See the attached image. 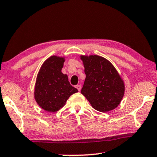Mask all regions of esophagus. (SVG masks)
I'll return each mask as SVG.
<instances>
[{
    "label": "esophagus",
    "instance_id": "1",
    "mask_svg": "<svg viewBox=\"0 0 157 157\" xmlns=\"http://www.w3.org/2000/svg\"><path fill=\"white\" fill-rule=\"evenodd\" d=\"M75 87H76V88H77V90H78L79 91H80V90H81V85H77Z\"/></svg>",
    "mask_w": 157,
    "mask_h": 157
}]
</instances>
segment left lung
<instances>
[{"label":"left lung","mask_w":157,"mask_h":157,"mask_svg":"<svg viewBox=\"0 0 157 157\" xmlns=\"http://www.w3.org/2000/svg\"><path fill=\"white\" fill-rule=\"evenodd\" d=\"M86 77L81 93L93 109L101 112L114 109L124 93V82L110 61L97 55L81 56Z\"/></svg>","instance_id":"8db88e82"}]
</instances>
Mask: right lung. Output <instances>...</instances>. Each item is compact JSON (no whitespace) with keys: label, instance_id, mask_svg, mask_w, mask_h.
<instances>
[{"label":"right lung","instance_id":"1","mask_svg":"<svg viewBox=\"0 0 157 157\" xmlns=\"http://www.w3.org/2000/svg\"><path fill=\"white\" fill-rule=\"evenodd\" d=\"M64 61L63 57H49L37 74L35 99L37 104L47 112L59 111L71 95L78 92L77 88L70 85L67 75L61 72Z\"/></svg>","mask_w":157,"mask_h":157}]
</instances>
